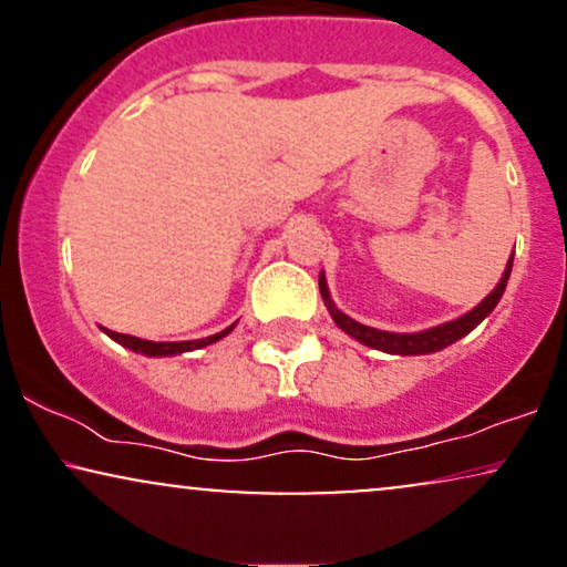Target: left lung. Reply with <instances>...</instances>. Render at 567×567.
<instances>
[{
	"label": "left lung",
	"mask_w": 567,
	"mask_h": 567,
	"mask_svg": "<svg viewBox=\"0 0 567 567\" xmlns=\"http://www.w3.org/2000/svg\"><path fill=\"white\" fill-rule=\"evenodd\" d=\"M512 261H514V256H509V261H506V269H504V275H501L496 288L487 292L483 301L474 306L472 311L461 315L458 320L442 322V324H437V328L419 330V333H392V330H379V328H370V324L351 320L349 315H343V311L338 309V306L333 303V298H330L324 271L320 275V292H322L324 306H328L330 317H333V322L343 330V333L354 338V341L365 343V347H370V349L386 351V354H402V357L434 354V351L451 347V343L458 341V338L470 336L472 330L477 328V324L483 322L493 309H496V303L501 301V296H504V290H506V282H509Z\"/></svg>",
	"instance_id": "1"
}]
</instances>
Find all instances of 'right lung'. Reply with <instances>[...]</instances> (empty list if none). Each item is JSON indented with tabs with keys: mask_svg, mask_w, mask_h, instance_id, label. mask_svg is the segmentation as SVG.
I'll return each instance as SVG.
<instances>
[{
	"mask_svg": "<svg viewBox=\"0 0 567 567\" xmlns=\"http://www.w3.org/2000/svg\"><path fill=\"white\" fill-rule=\"evenodd\" d=\"M234 328H237V322L229 324V328H226V330H220V333H216V336L197 338V341H146V338L114 333V330H106V328H103V333L112 338V341L120 343V347L135 351V354H146V357H175V354H186V351H194V349H202V347H210V343H216V341H220V338H224V336H229Z\"/></svg>",
	"mask_w": 567,
	"mask_h": 567,
	"instance_id": "right-lung-1",
	"label": "right lung"
}]
</instances>
